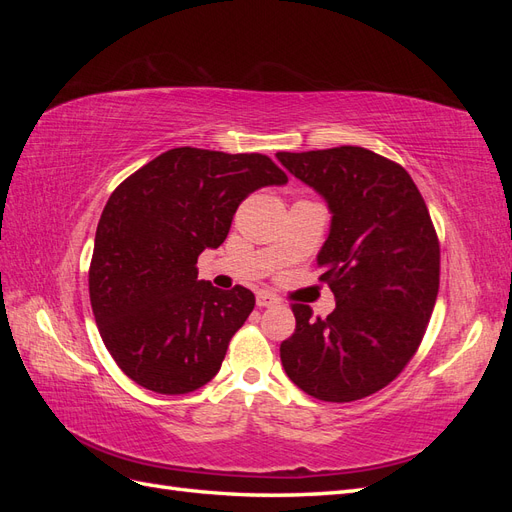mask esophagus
I'll return each mask as SVG.
<instances>
[{"label":"esophagus","mask_w":512,"mask_h":512,"mask_svg":"<svg viewBox=\"0 0 512 512\" xmlns=\"http://www.w3.org/2000/svg\"><path fill=\"white\" fill-rule=\"evenodd\" d=\"M275 303H280V299H277L275 294H271V292H258V297H256V305L258 307H271Z\"/></svg>","instance_id":"1"}]
</instances>
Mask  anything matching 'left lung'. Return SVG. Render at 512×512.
Listing matches in <instances>:
<instances>
[{
	"mask_svg": "<svg viewBox=\"0 0 512 512\" xmlns=\"http://www.w3.org/2000/svg\"><path fill=\"white\" fill-rule=\"evenodd\" d=\"M327 198L329 239L320 282L335 309L292 303L294 333L280 346L288 378L322 401L348 404L391 384L416 354L440 288V241L408 170L363 147L277 153Z\"/></svg>",
	"mask_w": 512,
	"mask_h": 512,
	"instance_id": "left-lung-1",
	"label": "left lung"
}]
</instances>
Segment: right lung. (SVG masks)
Segmentation results:
<instances>
[{"mask_svg": "<svg viewBox=\"0 0 512 512\" xmlns=\"http://www.w3.org/2000/svg\"><path fill=\"white\" fill-rule=\"evenodd\" d=\"M286 181L262 153L177 147L117 185L96 230L89 299L123 374L162 395L192 393L218 374L256 299L243 286L200 282L196 260L224 243L247 196Z\"/></svg>", "mask_w": 512, "mask_h": 512, "instance_id": "add662e5", "label": "right lung"}]
</instances>
